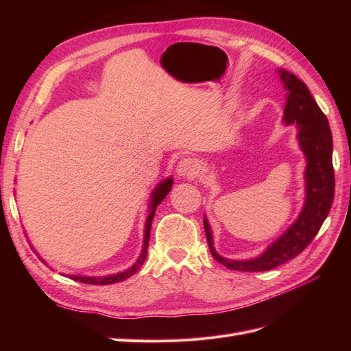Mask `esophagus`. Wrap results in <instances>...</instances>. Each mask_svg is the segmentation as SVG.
<instances>
[{
    "mask_svg": "<svg viewBox=\"0 0 351 351\" xmlns=\"http://www.w3.org/2000/svg\"><path fill=\"white\" fill-rule=\"evenodd\" d=\"M176 171L180 177L183 178H193L197 176L199 173V165H197V161L193 158L190 156H186V158H182L177 164V168Z\"/></svg>",
    "mask_w": 351,
    "mask_h": 351,
    "instance_id": "esophagus-1",
    "label": "esophagus"
}]
</instances>
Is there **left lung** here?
Returning a JSON list of instances; mask_svg holds the SVG:
<instances>
[{"mask_svg":"<svg viewBox=\"0 0 351 351\" xmlns=\"http://www.w3.org/2000/svg\"><path fill=\"white\" fill-rule=\"evenodd\" d=\"M287 90L282 121L297 129V141L306 158L303 209L284 234L272 241L258 258L234 261L221 256L214 247V237L206 217L204 227L209 250L224 267L244 272L269 271L302 253L326 219L334 200L335 180L332 167V134L328 119L316 104L306 84L284 69L277 70Z\"/></svg>","mask_w":351,"mask_h":351,"instance_id":"8db88e82","label":"left lung"}]
</instances>
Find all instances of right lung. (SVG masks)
Returning <instances> with one entry per match:
<instances>
[{"mask_svg":"<svg viewBox=\"0 0 351 351\" xmlns=\"http://www.w3.org/2000/svg\"><path fill=\"white\" fill-rule=\"evenodd\" d=\"M174 180L173 177H168L165 180H162L161 183H158V186H155L154 192L151 195V204H149V214H147L146 222H145V237H143V246H142V252H141V256L137 259L129 269H125L123 272L119 274H112V275H105V277H89V275H69V277L74 281H79V282H84V284H99V285H107V284H115V282H120L124 281L125 278L132 277L133 274H136L139 271V268L143 265L145 259H146V254H147V246H149V236H151V226H152V219L155 215V210L156 206L161 204V202L165 199V196L169 193V190L173 187ZM34 249V247H32ZM39 259L47 263L44 259L39 256Z\"/></svg>","mask_w":351,"mask_h":351,"instance_id":"add662e5","label":"right lung"}]
</instances>
